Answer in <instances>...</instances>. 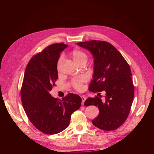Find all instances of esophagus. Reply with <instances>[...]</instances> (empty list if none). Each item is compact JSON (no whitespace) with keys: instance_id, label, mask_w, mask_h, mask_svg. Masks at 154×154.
Returning a JSON list of instances; mask_svg holds the SVG:
<instances>
[{"instance_id":"obj_1","label":"esophagus","mask_w":154,"mask_h":154,"mask_svg":"<svg viewBox=\"0 0 154 154\" xmlns=\"http://www.w3.org/2000/svg\"><path fill=\"white\" fill-rule=\"evenodd\" d=\"M81 98H82V105H83V104H84V102H85V100H86V97L85 96H81Z\"/></svg>"}]
</instances>
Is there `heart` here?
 <instances>
[{
    "mask_svg": "<svg viewBox=\"0 0 154 154\" xmlns=\"http://www.w3.org/2000/svg\"><path fill=\"white\" fill-rule=\"evenodd\" d=\"M71 56L74 61V62L78 66L81 64H85L88 59V55L83 51L79 49H74L71 53ZM63 61V58L60 57L57 63V69H58L60 65ZM82 79H77L72 81V85L78 91H80L82 89Z\"/></svg>",
    "mask_w": 154,
    "mask_h": 154,
    "instance_id": "1",
    "label": "heart"
}]
</instances>
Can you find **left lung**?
Masks as SVG:
<instances>
[{"instance_id": "1", "label": "left lung", "mask_w": 154, "mask_h": 154, "mask_svg": "<svg viewBox=\"0 0 154 154\" xmlns=\"http://www.w3.org/2000/svg\"><path fill=\"white\" fill-rule=\"evenodd\" d=\"M77 45L88 50L94 58V74L89 90L106 93L104 101L96 96L88 98L85 102V106L99 108V114L92 122L103 130L117 129L127 118L134 97L129 65L109 42L92 40L77 42Z\"/></svg>"}]
</instances>
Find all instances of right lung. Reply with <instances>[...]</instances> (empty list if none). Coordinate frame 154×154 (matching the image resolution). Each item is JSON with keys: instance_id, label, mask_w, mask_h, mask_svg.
I'll return each mask as SVG.
<instances>
[{"instance_id": "add662e5", "label": "right lung", "mask_w": 154, "mask_h": 154, "mask_svg": "<svg viewBox=\"0 0 154 154\" xmlns=\"http://www.w3.org/2000/svg\"><path fill=\"white\" fill-rule=\"evenodd\" d=\"M68 46L64 43L49 46L32 58L25 71L20 91L23 106L30 121L46 134L66 128L72 113L81 106L79 95L69 93L61 100L49 93L58 79L60 54Z\"/></svg>"}]
</instances>
